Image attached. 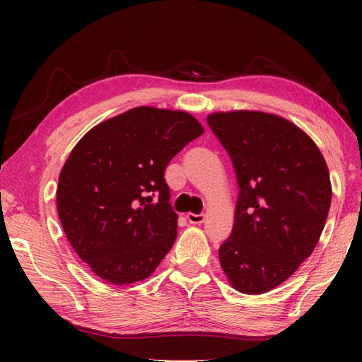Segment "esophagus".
<instances>
[{
    "label": "esophagus",
    "mask_w": 362,
    "mask_h": 362,
    "mask_svg": "<svg viewBox=\"0 0 362 362\" xmlns=\"http://www.w3.org/2000/svg\"><path fill=\"white\" fill-rule=\"evenodd\" d=\"M187 218H188L189 223L199 225V223L204 222L206 216H204V214H192V212H189V214H187Z\"/></svg>",
    "instance_id": "34e87169"
}]
</instances>
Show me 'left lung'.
Here are the masks:
<instances>
[{
  "mask_svg": "<svg viewBox=\"0 0 362 362\" xmlns=\"http://www.w3.org/2000/svg\"><path fill=\"white\" fill-rule=\"evenodd\" d=\"M207 122L240 187L220 265L236 291L265 293L291 278L320 241L332 199L326 159L279 115L233 110L211 113Z\"/></svg>",
  "mask_w": 362,
  "mask_h": 362,
  "instance_id": "1",
  "label": "left lung"
}]
</instances>
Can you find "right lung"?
<instances>
[{"instance_id":"add662e5","label":"right lung","mask_w":362,"mask_h":362,"mask_svg":"<svg viewBox=\"0 0 362 362\" xmlns=\"http://www.w3.org/2000/svg\"><path fill=\"white\" fill-rule=\"evenodd\" d=\"M203 132L187 112L136 107L102 121L75 145L59 175L57 212L66 240L95 276L132 284L166 257L179 217L164 170Z\"/></svg>"}]
</instances>
